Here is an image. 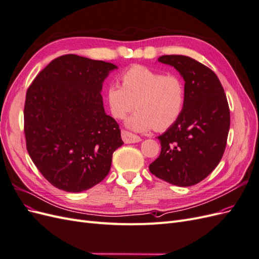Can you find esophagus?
Here are the masks:
<instances>
[{"label": "esophagus", "mask_w": 259, "mask_h": 259, "mask_svg": "<svg viewBox=\"0 0 259 259\" xmlns=\"http://www.w3.org/2000/svg\"><path fill=\"white\" fill-rule=\"evenodd\" d=\"M122 139L125 144H134V143H139L142 138L137 135L132 134V133L127 131H122Z\"/></svg>", "instance_id": "1"}]
</instances>
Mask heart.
I'll return each instance as SVG.
<instances>
[{"mask_svg":"<svg viewBox=\"0 0 259 259\" xmlns=\"http://www.w3.org/2000/svg\"><path fill=\"white\" fill-rule=\"evenodd\" d=\"M122 85L112 83L106 90V103L111 115L122 120L135 108L125 125L136 132L151 128L165 131L178 121L184 110L186 92L179 76L133 66L121 75Z\"/></svg>","mask_w":259,"mask_h":259,"instance_id":"b5f03b06","label":"heart"}]
</instances>
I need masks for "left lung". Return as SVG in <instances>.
<instances>
[{
  "label": "left lung",
  "mask_w": 259,
  "mask_h": 259,
  "mask_svg": "<svg viewBox=\"0 0 259 259\" xmlns=\"http://www.w3.org/2000/svg\"><path fill=\"white\" fill-rule=\"evenodd\" d=\"M158 60L184 77L186 100L178 121L158 137L161 153L149 169L171 185L193 186L223 158L230 127L228 101L217 75L201 62L183 55H164Z\"/></svg>",
  "instance_id": "8db88e82"
}]
</instances>
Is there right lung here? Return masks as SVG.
I'll list each match as a JSON object with an SVG mask.
<instances>
[{
    "instance_id": "right-lung-1",
    "label": "right lung",
    "mask_w": 259,
    "mask_h": 259,
    "mask_svg": "<svg viewBox=\"0 0 259 259\" xmlns=\"http://www.w3.org/2000/svg\"><path fill=\"white\" fill-rule=\"evenodd\" d=\"M114 69L110 62L64 55L29 86L23 110L27 150L44 178L60 190L81 192L99 184L124 144L100 94Z\"/></svg>"
}]
</instances>
